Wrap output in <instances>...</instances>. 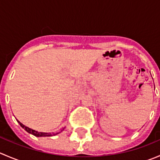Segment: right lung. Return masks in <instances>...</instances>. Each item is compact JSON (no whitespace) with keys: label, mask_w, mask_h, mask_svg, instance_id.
I'll return each mask as SVG.
<instances>
[{"label":"right lung","mask_w":160,"mask_h":160,"mask_svg":"<svg viewBox=\"0 0 160 160\" xmlns=\"http://www.w3.org/2000/svg\"><path fill=\"white\" fill-rule=\"evenodd\" d=\"M17 122H18L19 125H21V127H22V128H23L27 132H28V133L32 134V135H35V136H36V137L53 136V135H57V134L60 133V132H62V130H64V128H62V130H61V132H56V133H53V132H52V133H51V132H38V131H35V130H34V129H32V128H28V127H27V126H25V125H24L23 124L21 123V122H19L18 120H17Z\"/></svg>","instance_id":"obj_1"}]
</instances>
